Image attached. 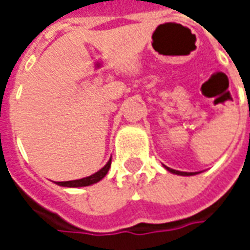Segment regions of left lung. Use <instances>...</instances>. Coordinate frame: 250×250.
<instances>
[{
	"mask_svg": "<svg viewBox=\"0 0 250 250\" xmlns=\"http://www.w3.org/2000/svg\"><path fill=\"white\" fill-rule=\"evenodd\" d=\"M163 167L166 168L167 171H170V173L177 174V175H184V177H188V175H195V174H198V173H186V171H178V170L170 168V167H167V166H165V165H163Z\"/></svg>",
	"mask_w": 250,
	"mask_h": 250,
	"instance_id": "1",
	"label": "left lung"
}]
</instances>
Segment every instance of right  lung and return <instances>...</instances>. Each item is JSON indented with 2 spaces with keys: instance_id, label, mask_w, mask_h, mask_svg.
Segmentation results:
<instances>
[{
  "instance_id": "1",
  "label": "right lung",
  "mask_w": 250,
  "mask_h": 250,
  "mask_svg": "<svg viewBox=\"0 0 250 250\" xmlns=\"http://www.w3.org/2000/svg\"><path fill=\"white\" fill-rule=\"evenodd\" d=\"M109 167H111V158H109L108 162L104 165V167H102L99 171H96L92 175H89V177H85V178L82 179H75V181L57 182L56 185L62 186V188H84V186H91V185L98 184L99 181H102L105 177V174L108 173Z\"/></svg>"
}]
</instances>
